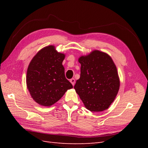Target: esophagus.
I'll return each instance as SVG.
<instances>
[{"mask_svg": "<svg viewBox=\"0 0 148 148\" xmlns=\"http://www.w3.org/2000/svg\"><path fill=\"white\" fill-rule=\"evenodd\" d=\"M70 82H71V84H72L73 86H74V85H75V79L74 78H71V79L70 80Z\"/></svg>", "mask_w": 148, "mask_h": 148, "instance_id": "esophagus-1", "label": "esophagus"}]
</instances>
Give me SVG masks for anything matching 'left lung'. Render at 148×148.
Returning <instances> with one entry per match:
<instances>
[{
	"label": "left lung",
	"mask_w": 148,
	"mask_h": 148,
	"mask_svg": "<svg viewBox=\"0 0 148 148\" xmlns=\"http://www.w3.org/2000/svg\"><path fill=\"white\" fill-rule=\"evenodd\" d=\"M81 64L80 78L74 88L85 107L91 112H102L109 108L117 96L120 79L111 57L94 50L78 59Z\"/></svg>",
	"instance_id": "1"
}]
</instances>
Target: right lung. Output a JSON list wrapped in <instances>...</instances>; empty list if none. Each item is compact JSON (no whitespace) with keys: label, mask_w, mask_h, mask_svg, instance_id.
I'll list each match as a JSON object with an SVG mask.
<instances>
[{"label":"right lung","mask_w":148,"mask_h":148,"mask_svg":"<svg viewBox=\"0 0 148 148\" xmlns=\"http://www.w3.org/2000/svg\"><path fill=\"white\" fill-rule=\"evenodd\" d=\"M65 57L54 46L50 45L39 51L31 60L26 85L31 97L38 104L50 107L73 88L65 76L62 65Z\"/></svg>","instance_id":"obj_1"}]
</instances>
